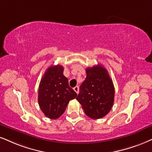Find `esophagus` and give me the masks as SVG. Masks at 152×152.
Returning <instances> with one entry per match:
<instances>
[{"instance_id":"1","label":"esophagus","mask_w":152,"mask_h":152,"mask_svg":"<svg viewBox=\"0 0 152 152\" xmlns=\"http://www.w3.org/2000/svg\"><path fill=\"white\" fill-rule=\"evenodd\" d=\"M73 89H74L75 91V92H76L77 94L79 93V87H77V86H76V87H75L74 88H73Z\"/></svg>"}]
</instances>
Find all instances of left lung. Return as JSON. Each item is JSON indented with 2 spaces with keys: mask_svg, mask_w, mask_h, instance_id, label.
Listing matches in <instances>:
<instances>
[{
  "mask_svg": "<svg viewBox=\"0 0 152 152\" xmlns=\"http://www.w3.org/2000/svg\"><path fill=\"white\" fill-rule=\"evenodd\" d=\"M87 77L80 87L77 100L86 115L99 119L108 113L113 105L115 89L107 70L102 65L86 69Z\"/></svg>",
  "mask_w": 152,
  "mask_h": 152,
  "instance_id": "obj_1",
  "label": "left lung"
}]
</instances>
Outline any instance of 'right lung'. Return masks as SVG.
Returning <instances> with one entry per match:
<instances>
[{"instance_id":"obj_1","label":"right lung","mask_w":152,"mask_h":152,"mask_svg":"<svg viewBox=\"0 0 152 152\" xmlns=\"http://www.w3.org/2000/svg\"><path fill=\"white\" fill-rule=\"evenodd\" d=\"M61 65L48 67L41 80L38 91L39 107L50 119H57L64 113L69 102L76 98L77 93L70 87L63 75Z\"/></svg>"}]
</instances>
